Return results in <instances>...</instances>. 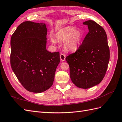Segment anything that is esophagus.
Here are the masks:
<instances>
[{"label":"esophagus","instance_id":"1","mask_svg":"<svg viewBox=\"0 0 122 122\" xmlns=\"http://www.w3.org/2000/svg\"><path fill=\"white\" fill-rule=\"evenodd\" d=\"M60 57L61 60L62 61H64L65 60V55L63 54H61L60 55Z\"/></svg>","mask_w":122,"mask_h":122}]
</instances>
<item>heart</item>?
Instances as JSON below:
<instances>
[{
  "label": "heart",
  "mask_w": 122,
  "mask_h": 122,
  "mask_svg": "<svg viewBox=\"0 0 122 122\" xmlns=\"http://www.w3.org/2000/svg\"><path fill=\"white\" fill-rule=\"evenodd\" d=\"M83 36V32L80 30L71 26L62 28L55 34L56 38L60 41H64V47L71 51H76L78 48ZM51 40L53 43H55L53 39Z\"/></svg>",
  "instance_id": "heart-1"
}]
</instances>
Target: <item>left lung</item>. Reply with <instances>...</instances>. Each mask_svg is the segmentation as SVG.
Instances as JSON below:
<instances>
[{"instance_id": "obj_1", "label": "left lung", "mask_w": 122, "mask_h": 122, "mask_svg": "<svg viewBox=\"0 0 122 122\" xmlns=\"http://www.w3.org/2000/svg\"><path fill=\"white\" fill-rule=\"evenodd\" d=\"M89 32L76 51L65 58L70 66L71 81L77 87L88 89L104 78L110 59L107 36L104 29L95 21H85Z\"/></svg>"}]
</instances>
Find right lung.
<instances>
[{
    "instance_id": "right-lung-1",
    "label": "right lung",
    "mask_w": 122,
    "mask_h": 122,
    "mask_svg": "<svg viewBox=\"0 0 122 122\" xmlns=\"http://www.w3.org/2000/svg\"><path fill=\"white\" fill-rule=\"evenodd\" d=\"M47 33L45 23L26 21L11 38L12 69L21 85L31 92L41 93L51 88L60 63L59 52L46 49Z\"/></svg>"
}]
</instances>
